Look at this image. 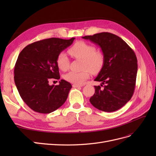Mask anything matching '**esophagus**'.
<instances>
[{
  "label": "esophagus",
  "mask_w": 156,
  "mask_h": 156,
  "mask_svg": "<svg viewBox=\"0 0 156 156\" xmlns=\"http://www.w3.org/2000/svg\"><path fill=\"white\" fill-rule=\"evenodd\" d=\"M73 87H74V88H78V87H82V85H79V84H73Z\"/></svg>",
  "instance_id": "obj_1"
}]
</instances>
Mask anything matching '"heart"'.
I'll return each instance as SVG.
<instances>
[{
	"label": "heart",
	"instance_id": "b5f03b06",
	"mask_svg": "<svg viewBox=\"0 0 156 156\" xmlns=\"http://www.w3.org/2000/svg\"><path fill=\"white\" fill-rule=\"evenodd\" d=\"M73 57L82 60L81 72H69L64 75V79L71 83L82 84L90 77V72L96 73L100 72L105 63V54L102 51L96 50V47L84 41H78L68 49ZM56 63L59 69H68L69 60L64 53L58 54Z\"/></svg>",
	"mask_w": 156,
	"mask_h": 156
}]
</instances>
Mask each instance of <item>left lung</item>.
<instances>
[{
    "mask_svg": "<svg viewBox=\"0 0 156 156\" xmlns=\"http://www.w3.org/2000/svg\"><path fill=\"white\" fill-rule=\"evenodd\" d=\"M100 47L105 54L103 67L94 81L105 84L103 89L94 86L95 93L90 98L91 104L105 112L119 110L133 96L136 73L137 59L130 47L118 36L101 32L82 37Z\"/></svg>",
    "mask_w": 156,
    "mask_h": 156,
    "instance_id": "8db88e82",
    "label": "left lung"
}]
</instances>
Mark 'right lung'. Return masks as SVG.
<instances>
[{"mask_svg":"<svg viewBox=\"0 0 156 156\" xmlns=\"http://www.w3.org/2000/svg\"><path fill=\"white\" fill-rule=\"evenodd\" d=\"M74 40L51 37L37 41L26 46L19 55L14 81L22 100L33 111L48 114L66 101L72 84L64 79L55 86L49 85V81L60 79L56 58Z\"/></svg>","mask_w":156,"mask_h":156,"instance_id":"add662e5","label":"right lung"}]
</instances>
